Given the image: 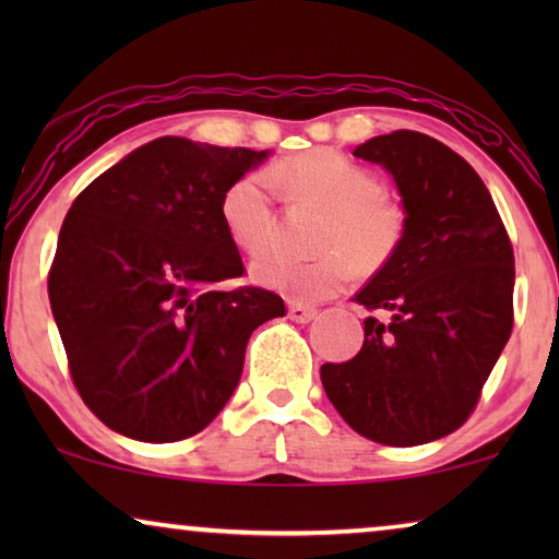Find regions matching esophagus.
Returning <instances> with one entry per match:
<instances>
[{"label": "esophagus", "mask_w": 559, "mask_h": 559, "mask_svg": "<svg viewBox=\"0 0 559 559\" xmlns=\"http://www.w3.org/2000/svg\"><path fill=\"white\" fill-rule=\"evenodd\" d=\"M287 316L289 320H295V323H310V320L318 316V308H312V305H302V302H289Z\"/></svg>", "instance_id": "esophagus-1"}]
</instances>
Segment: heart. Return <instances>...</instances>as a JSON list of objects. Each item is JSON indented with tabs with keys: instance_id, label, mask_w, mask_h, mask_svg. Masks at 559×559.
<instances>
[{
	"instance_id": "b5f03b06",
	"label": "heart",
	"mask_w": 559,
	"mask_h": 559,
	"mask_svg": "<svg viewBox=\"0 0 559 559\" xmlns=\"http://www.w3.org/2000/svg\"><path fill=\"white\" fill-rule=\"evenodd\" d=\"M272 186L295 205L323 211L316 259L272 254L254 264L259 285L277 289L289 300L316 302L346 285L350 264L369 274L384 266L407 231V213L381 193V182L361 165L333 150H312L280 159L270 175L247 173L221 198V221L243 254L259 257L277 239V209Z\"/></svg>"
}]
</instances>
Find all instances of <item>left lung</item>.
Wrapping results in <instances>:
<instances>
[{
  "label": "left lung",
  "instance_id": "left-lung-1",
  "mask_svg": "<svg viewBox=\"0 0 559 559\" xmlns=\"http://www.w3.org/2000/svg\"><path fill=\"white\" fill-rule=\"evenodd\" d=\"M400 188L407 231L354 300L371 312L350 361L323 364L338 415L381 445L455 432L476 409L514 328V249L493 198L465 159L400 129L358 144Z\"/></svg>",
  "mask_w": 559,
  "mask_h": 559
}]
</instances>
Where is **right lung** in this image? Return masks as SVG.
Returning a JSON list of instances; mask_svg holds the SVG:
<instances>
[{"label":"right lung","mask_w":559,"mask_h":559,"mask_svg":"<svg viewBox=\"0 0 559 559\" xmlns=\"http://www.w3.org/2000/svg\"><path fill=\"white\" fill-rule=\"evenodd\" d=\"M266 152L159 136L109 167L60 226L48 295L86 407L142 442L198 435L241 379L249 335L285 316L243 277L221 198Z\"/></svg>","instance_id":"add662e5"}]
</instances>
